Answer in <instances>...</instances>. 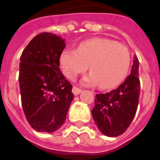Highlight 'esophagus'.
Instances as JSON below:
<instances>
[{
  "label": "esophagus",
  "mask_w": 160,
  "mask_h": 160,
  "mask_svg": "<svg viewBox=\"0 0 160 160\" xmlns=\"http://www.w3.org/2000/svg\"><path fill=\"white\" fill-rule=\"evenodd\" d=\"M72 92H73L74 95H79V94L81 92V89H80V88H78V87H73V89H72Z\"/></svg>",
  "instance_id": "34e87169"
}]
</instances>
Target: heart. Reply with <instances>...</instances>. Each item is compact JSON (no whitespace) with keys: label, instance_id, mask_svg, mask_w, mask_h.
I'll return each mask as SVG.
<instances>
[{"label":"heart","instance_id":"1","mask_svg":"<svg viewBox=\"0 0 160 160\" xmlns=\"http://www.w3.org/2000/svg\"><path fill=\"white\" fill-rule=\"evenodd\" d=\"M129 49L107 38H92L81 42L76 49H65L60 56L64 75L74 80L88 68L91 71L82 83L108 90L118 87L126 78L130 68Z\"/></svg>","mask_w":160,"mask_h":160}]
</instances>
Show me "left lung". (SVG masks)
Listing matches in <instances>:
<instances>
[{
	"label": "left lung",
	"instance_id": "8db88e82",
	"mask_svg": "<svg viewBox=\"0 0 160 160\" xmlns=\"http://www.w3.org/2000/svg\"><path fill=\"white\" fill-rule=\"evenodd\" d=\"M140 89L139 60L134 56L130 74L123 83L116 90L96 95L92 114L102 134L116 137L126 131L137 111Z\"/></svg>",
	"mask_w": 160,
	"mask_h": 160
}]
</instances>
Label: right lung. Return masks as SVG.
Masks as SVG:
<instances>
[{
	"label": "right lung",
	"mask_w": 160,
	"mask_h": 160,
	"mask_svg": "<svg viewBox=\"0 0 160 160\" xmlns=\"http://www.w3.org/2000/svg\"><path fill=\"white\" fill-rule=\"evenodd\" d=\"M65 41L53 33L34 37L23 50L19 89L26 120L38 132L53 133L66 120L73 100V86L60 70Z\"/></svg>",
	"instance_id": "add662e5"
}]
</instances>
